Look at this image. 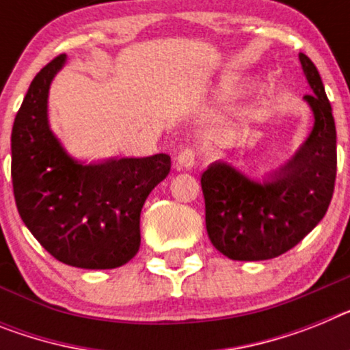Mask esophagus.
<instances>
[{
	"label": "esophagus",
	"mask_w": 350,
	"mask_h": 350,
	"mask_svg": "<svg viewBox=\"0 0 350 350\" xmlns=\"http://www.w3.org/2000/svg\"><path fill=\"white\" fill-rule=\"evenodd\" d=\"M196 164V152L193 148H184L177 155V166L182 170H189Z\"/></svg>",
	"instance_id": "34e87169"
}]
</instances>
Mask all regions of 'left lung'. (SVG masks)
<instances>
[{
    "mask_svg": "<svg viewBox=\"0 0 350 350\" xmlns=\"http://www.w3.org/2000/svg\"><path fill=\"white\" fill-rule=\"evenodd\" d=\"M313 94L304 95L315 124L285 166L262 182L226 163L202 173L211 243L232 260H269L301 243L329 207L336 178V129L329 98L312 59L299 53Z\"/></svg>",
    "mask_w": 350,
    "mask_h": 350,
    "instance_id": "8db88e82",
    "label": "left lung"
}]
</instances>
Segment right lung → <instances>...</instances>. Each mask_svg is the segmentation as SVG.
Returning <instances> with one entry per match:
<instances>
[{
  "mask_svg": "<svg viewBox=\"0 0 350 350\" xmlns=\"http://www.w3.org/2000/svg\"><path fill=\"white\" fill-rule=\"evenodd\" d=\"M65 55L35 76L12 127V184L21 219L56 260L115 269L139 250L146 196L172 168L166 154L98 164L74 161L47 122V95Z\"/></svg>",
  "mask_w": 350,
  "mask_h": 350,
  "instance_id": "right-lung-1",
  "label": "right lung"
}]
</instances>
